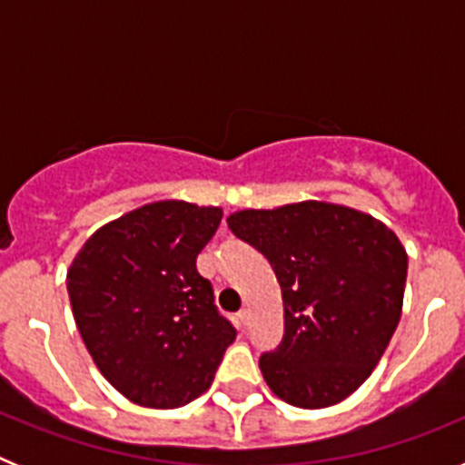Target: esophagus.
I'll return each instance as SVG.
<instances>
[{
	"mask_svg": "<svg viewBox=\"0 0 465 465\" xmlns=\"http://www.w3.org/2000/svg\"><path fill=\"white\" fill-rule=\"evenodd\" d=\"M249 319H252V312H249V310H246V307H244V310H240V312H237V322H240V326H249Z\"/></svg>",
	"mask_w": 465,
	"mask_h": 465,
	"instance_id": "obj_1",
	"label": "esophagus"
}]
</instances>
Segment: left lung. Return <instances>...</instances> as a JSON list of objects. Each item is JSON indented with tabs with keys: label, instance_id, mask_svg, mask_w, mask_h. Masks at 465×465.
Wrapping results in <instances>:
<instances>
[{
	"label": "left lung",
	"instance_id": "obj_1",
	"mask_svg": "<svg viewBox=\"0 0 465 465\" xmlns=\"http://www.w3.org/2000/svg\"><path fill=\"white\" fill-rule=\"evenodd\" d=\"M228 228L268 258L283 300V340L261 356L274 396L331 408L380 363L401 322L408 253L391 228L344 204L230 213Z\"/></svg>",
	"mask_w": 465,
	"mask_h": 465
}]
</instances>
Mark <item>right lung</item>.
<instances>
[{"instance_id": "1", "label": "right lung", "mask_w": 465, "mask_h": 465, "mask_svg": "<svg viewBox=\"0 0 465 465\" xmlns=\"http://www.w3.org/2000/svg\"><path fill=\"white\" fill-rule=\"evenodd\" d=\"M223 209L160 200L97 228L67 270L97 371L134 405L182 408L213 381L235 328L195 268Z\"/></svg>"}]
</instances>
